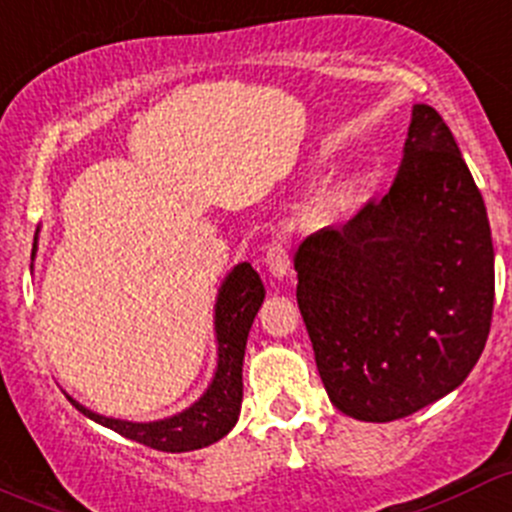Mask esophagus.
<instances>
[{
  "label": "esophagus",
  "instance_id": "1",
  "mask_svg": "<svg viewBox=\"0 0 512 512\" xmlns=\"http://www.w3.org/2000/svg\"><path fill=\"white\" fill-rule=\"evenodd\" d=\"M263 263H266L268 273L273 278H286L291 273V258H288L286 246L273 241V244L266 246V254H263Z\"/></svg>",
  "mask_w": 512,
  "mask_h": 512
}]
</instances>
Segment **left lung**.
Returning a JSON list of instances; mask_svg holds the SVG:
<instances>
[{
	"instance_id": "obj_1",
	"label": "left lung",
	"mask_w": 512,
	"mask_h": 512,
	"mask_svg": "<svg viewBox=\"0 0 512 512\" xmlns=\"http://www.w3.org/2000/svg\"><path fill=\"white\" fill-rule=\"evenodd\" d=\"M493 258L483 196L448 124L413 104L391 191L293 254L298 308L333 406L388 423L455 391L488 341Z\"/></svg>"
}]
</instances>
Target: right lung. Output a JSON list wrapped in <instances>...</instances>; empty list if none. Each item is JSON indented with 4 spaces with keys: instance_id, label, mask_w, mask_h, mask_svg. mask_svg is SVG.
I'll list each match as a JSON object with an SVG mask.
<instances>
[{
    "instance_id": "right-lung-1",
    "label": "right lung",
    "mask_w": 512,
    "mask_h": 512,
    "mask_svg": "<svg viewBox=\"0 0 512 512\" xmlns=\"http://www.w3.org/2000/svg\"><path fill=\"white\" fill-rule=\"evenodd\" d=\"M37 234H34L32 258L37 254ZM263 283L258 278L251 263H239L224 278L216 296L214 306V331H216V371L211 378L209 388L196 403H191L186 411L176 413L171 418L149 423L121 421V418H106L99 413L89 411L82 403L72 401L77 411H82L86 418H91L99 426L111 428L114 433L124 438L136 440L149 448L166 450V453H184V450H199L206 445L216 443L224 438L231 428L236 426L241 413V398H244V353L246 341H249L251 323H254L258 308H261Z\"/></svg>"
}]
</instances>
